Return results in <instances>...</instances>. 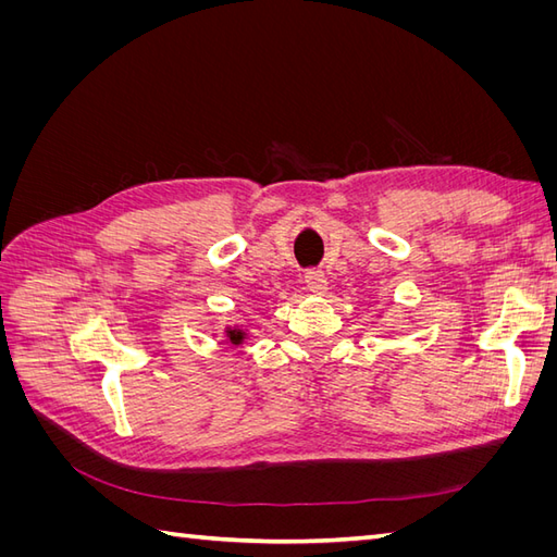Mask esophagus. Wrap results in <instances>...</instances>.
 Returning <instances> with one entry per match:
<instances>
[{
    "label": "esophagus",
    "instance_id": "1",
    "mask_svg": "<svg viewBox=\"0 0 557 557\" xmlns=\"http://www.w3.org/2000/svg\"><path fill=\"white\" fill-rule=\"evenodd\" d=\"M305 283H307V288L315 295H323L327 290V278L323 272H320V269H309V272L305 274Z\"/></svg>",
    "mask_w": 557,
    "mask_h": 557
}]
</instances>
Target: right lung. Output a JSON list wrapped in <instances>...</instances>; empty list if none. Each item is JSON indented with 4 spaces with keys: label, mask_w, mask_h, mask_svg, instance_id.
Here are the masks:
<instances>
[{
    "label": "right lung",
    "mask_w": 557,
    "mask_h": 557,
    "mask_svg": "<svg viewBox=\"0 0 557 557\" xmlns=\"http://www.w3.org/2000/svg\"><path fill=\"white\" fill-rule=\"evenodd\" d=\"M227 336H230L232 344H242L244 342V332H239V330H230Z\"/></svg>",
    "instance_id": "obj_1"
}]
</instances>
